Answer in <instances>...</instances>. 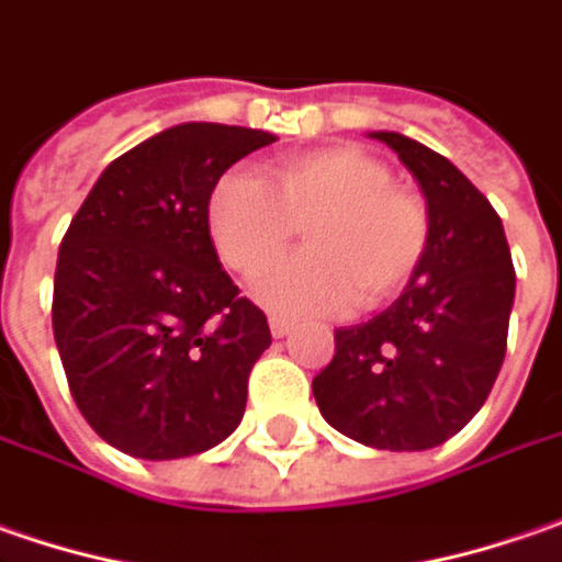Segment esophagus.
<instances>
[{"label":"esophagus","instance_id":"obj_1","mask_svg":"<svg viewBox=\"0 0 562 562\" xmlns=\"http://www.w3.org/2000/svg\"><path fill=\"white\" fill-rule=\"evenodd\" d=\"M292 329V321L289 317H282V314H270V333L273 336H285Z\"/></svg>","mask_w":562,"mask_h":562}]
</instances>
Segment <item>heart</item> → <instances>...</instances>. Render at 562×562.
<instances>
[{
  "label": "heart",
  "instance_id": "b5f03b06",
  "mask_svg": "<svg viewBox=\"0 0 562 562\" xmlns=\"http://www.w3.org/2000/svg\"><path fill=\"white\" fill-rule=\"evenodd\" d=\"M305 225L312 248L267 271L263 305L321 314L378 307L418 273L430 245L427 201L393 182V169L361 147H324L277 159L260 179L223 172L207 194V233L220 260L257 277Z\"/></svg>",
  "mask_w": 562,
  "mask_h": 562
}]
</instances>
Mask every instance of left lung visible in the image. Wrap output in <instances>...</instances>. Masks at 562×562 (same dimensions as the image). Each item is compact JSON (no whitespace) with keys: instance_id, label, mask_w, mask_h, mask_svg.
<instances>
[{"instance_id":"obj_1","label":"left lung","mask_w":562,"mask_h":562,"mask_svg":"<svg viewBox=\"0 0 562 562\" xmlns=\"http://www.w3.org/2000/svg\"><path fill=\"white\" fill-rule=\"evenodd\" d=\"M418 179L430 245L405 292L378 317L333 333L314 378L321 415L374 450H430L459 434L501 374L516 270L491 201L430 147L374 132Z\"/></svg>"}]
</instances>
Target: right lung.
Returning a JSON list of instances; mask_svg holds the SVG:
<instances>
[{
    "label": "right lung",
    "mask_w": 562,
    "mask_h": 562,
    "mask_svg": "<svg viewBox=\"0 0 562 562\" xmlns=\"http://www.w3.org/2000/svg\"><path fill=\"white\" fill-rule=\"evenodd\" d=\"M277 135L184 122L112 159L61 238L53 333L75 403L106 443L184 459L223 443L270 346L207 233L213 182Z\"/></svg>",
    "instance_id": "right-lung-1"
}]
</instances>
